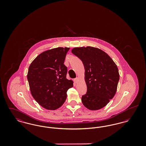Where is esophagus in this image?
Masks as SVG:
<instances>
[{"label": "esophagus", "instance_id": "34e87169", "mask_svg": "<svg viewBox=\"0 0 146 146\" xmlns=\"http://www.w3.org/2000/svg\"><path fill=\"white\" fill-rule=\"evenodd\" d=\"M79 80V78H75L74 79V82L75 83H77L78 82V81Z\"/></svg>", "mask_w": 146, "mask_h": 146}]
</instances>
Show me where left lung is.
<instances>
[{"label": "left lung", "instance_id": "obj_1", "mask_svg": "<svg viewBox=\"0 0 146 146\" xmlns=\"http://www.w3.org/2000/svg\"><path fill=\"white\" fill-rule=\"evenodd\" d=\"M72 52L83 62L87 92L82 97L84 106L95 111L102 108L114 96L119 80L116 64L101 49L74 48Z\"/></svg>", "mask_w": 146, "mask_h": 146}]
</instances>
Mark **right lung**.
Wrapping results in <instances>:
<instances>
[{"label":"right lung","mask_w":146,"mask_h":146,"mask_svg":"<svg viewBox=\"0 0 146 146\" xmlns=\"http://www.w3.org/2000/svg\"><path fill=\"white\" fill-rule=\"evenodd\" d=\"M69 48L45 51L30 64L27 74L32 96L42 107L55 110L62 105L73 81L66 78L67 67L63 64Z\"/></svg>","instance_id":"obj_1"}]
</instances>
